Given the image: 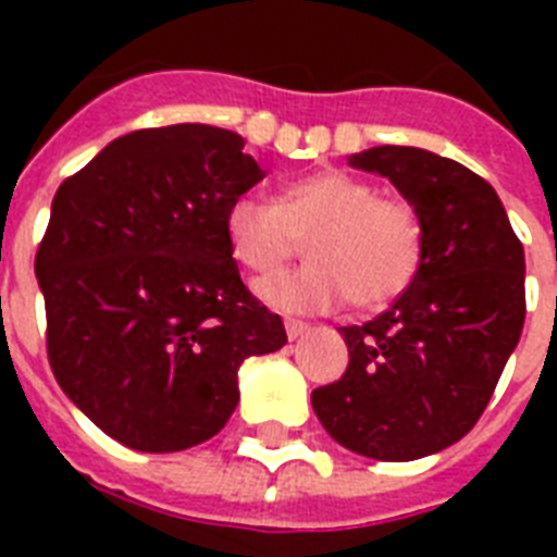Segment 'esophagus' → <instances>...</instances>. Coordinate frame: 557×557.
Wrapping results in <instances>:
<instances>
[{
  "mask_svg": "<svg viewBox=\"0 0 557 557\" xmlns=\"http://www.w3.org/2000/svg\"><path fill=\"white\" fill-rule=\"evenodd\" d=\"M306 332H309V323L292 321V318H288V321H286V335H288V341H297V338H300V335H306Z\"/></svg>",
  "mask_w": 557,
  "mask_h": 557,
  "instance_id": "34e87169",
  "label": "esophagus"
}]
</instances>
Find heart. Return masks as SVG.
Listing matches in <instances>:
<instances>
[{
    "label": "heart",
    "mask_w": 557,
    "mask_h": 557,
    "mask_svg": "<svg viewBox=\"0 0 557 557\" xmlns=\"http://www.w3.org/2000/svg\"><path fill=\"white\" fill-rule=\"evenodd\" d=\"M227 248L243 269L265 274L309 239V265L257 283V297L280 312H332L393 304L422 262V225L401 199L379 196L367 178L321 170L280 187L277 205L236 196L225 210Z\"/></svg>",
    "instance_id": "1"
}]
</instances>
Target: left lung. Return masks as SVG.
<instances>
[{
    "label": "left lung",
    "instance_id": "left-lung-1",
    "mask_svg": "<svg viewBox=\"0 0 557 557\" xmlns=\"http://www.w3.org/2000/svg\"><path fill=\"white\" fill-rule=\"evenodd\" d=\"M389 178L422 225L405 295L364 326H344L349 367L312 389L314 416L361 457L410 462L459 442L483 416L527 318V260L494 187L419 147L349 156Z\"/></svg>",
    "mask_w": 557,
    "mask_h": 557
}]
</instances>
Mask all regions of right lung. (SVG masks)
Segmentation results:
<instances>
[{
    "label": "right lung",
    "instance_id": "add662e5",
    "mask_svg": "<svg viewBox=\"0 0 557 557\" xmlns=\"http://www.w3.org/2000/svg\"><path fill=\"white\" fill-rule=\"evenodd\" d=\"M243 150V135L208 124L138 129L51 201L34 262L48 361L126 448L173 454L216 436L245 358L286 344L227 248V205L265 178Z\"/></svg>",
    "mask_w": 557,
    "mask_h": 557
}]
</instances>
